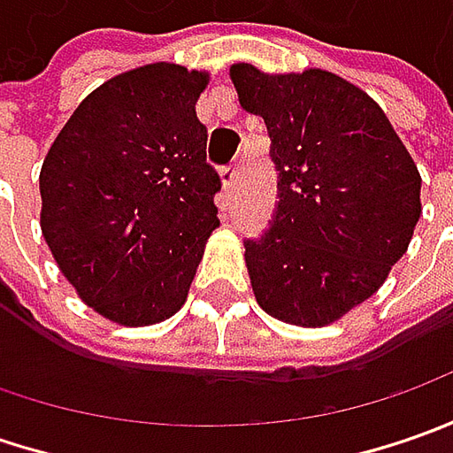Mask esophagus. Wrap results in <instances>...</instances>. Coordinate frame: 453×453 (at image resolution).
I'll use <instances>...</instances> for the list:
<instances>
[{"label":"esophagus","mask_w":453,"mask_h":453,"mask_svg":"<svg viewBox=\"0 0 453 453\" xmlns=\"http://www.w3.org/2000/svg\"><path fill=\"white\" fill-rule=\"evenodd\" d=\"M239 171H242V161H234V164H229L221 168V181H224L226 188H232V186H234L236 179H239Z\"/></svg>","instance_id":"obj_1"}]
</instances>
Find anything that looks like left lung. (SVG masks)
I'll list each match as a JSON object with an SVG mask.
<instances>
[{"instance_id":"8db88e82","label":"left lung","mask_w":453,"mask_h":453,"mask_svg":"<svg viewBox=\"0 0 453 453\" xmlns=\"http://www.w3.org/2000/svg\"><path fill=\"white\" fill-rule=\"evenodd\" d=\"M244 111L262 115L277 176L270 229L247 239L259 307L289 325H330L365 303L406 254L421 176L373 97L325 70H229Z\"/></svg>"}]
</instances>
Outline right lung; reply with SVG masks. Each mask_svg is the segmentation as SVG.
<instances>
[{"mask_svg": "<svg viewBox=\"0 0 453 453\" xmlns=\"http://www.w3.org/2000/svg\"><path fill=\"white\" fill-rule=\"evenodd\" d=\"M206 73L156 62L103 82L40 171L42 234L82 303L141 327L181 310L219 226L196 100Z\"/></svg>", "mask_w": 453, "mask_h": 453, "instance_id": "obj_1", "label": "right lung"}]
</instances>
